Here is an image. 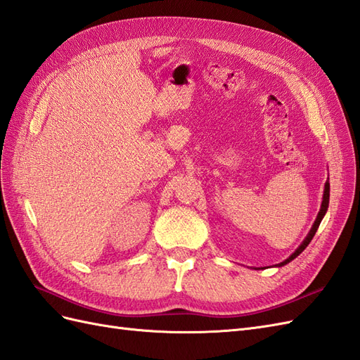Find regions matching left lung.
Returning <instances> with one entry per match:
<instances>
[{"label": "left lung", "instance_id": "obj_1", "mask_svg": "<svg viewBox=\"0 0 360 360\" xmlns=\"http://www.w3.org/2000/svg\"><path fill=\"white\" fill-rule=\"evenodd\" d=\"M328 200H330V184H328V181L326 182V187H324V196H322V204H321V210H319V213H318V217H316V220H315V224H313V226H311V229H310V233L307 234V237L304 238V242L300 245V248L297 251H295L288 260H284V262H281L278 266H284V264H288L289 262H292L293 259H297V257L306 250L307 248V245L311 242V238H313V236H315V233L318 231V228H319V224H321V220H322V217L326 216V213H327V208H328Z\"/></svg>", "mask_w": 360, "mask_h": 360}]
</instances>
